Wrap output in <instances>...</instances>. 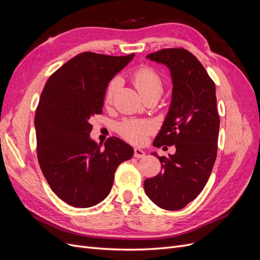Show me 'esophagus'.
<instances>
[{
  "label": "esophagus",
  "mask_w": 260,
  "mask_h": 260,
  "mask_svg": "<svg viewBox=\"0 0 260 260\" xmlns=\"http://www.w3.org/2000/svg\"><path fill=\"white\" fill-rule=\"evenodd\" d=\"M145 156V152L143 151V149L141 148H135V157H137V158H142V157Z\"/></svg>",
  "instance_id": "esophagus-1"
}]
</instances>
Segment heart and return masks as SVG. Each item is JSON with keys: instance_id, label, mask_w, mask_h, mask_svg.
I'll use <instances>...</instances> for the list:
<instances>
[{"instance_id": "heart-1", "label": "heart", "mask_w": 260, "mask_h": 260, "mask_svg": "<svg viewBox=\"0 0 260 260\" xmlns=\"http://www.w3.org/2000/svg\"><path fill=\"white\" fill-rule=\"evenodd\" d=\"M132 81L137 90L143 98L151 94H159L162 92V80L160 76L151 67H140L132 76ZM120 85L119 78H114L109 82L105 91L104 103L112 104L115 93ZM119 135L133 144H143L146 142L147 137L154 131V124L148 120L127 119L117 125Z\"/></svg>"}]
</instances>
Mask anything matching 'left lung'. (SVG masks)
<instances>
[{
	"label": "left lung",
	"mask_w": 260,
	"mask_h": 260,
	"mask_svg": "<svg viewBox=\"0 0 260 260\" xmlns=\"http://www.w3.org/2000/svg\"><path fill=\"white\" fill-rule=\"evenodd\" d=\"M146 58L170 70L171 103L153 144L175 145L176 153L168 157L153 153L162 171L144 181V190L158 207L178 210L203 191L216 160L220 125L216 86L200 60L184 49H164Z\"/></svg>",
	"instance_id": "left-lung-1"
}]
</instances>
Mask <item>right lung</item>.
<instances>
[{
	"instance_id": "obj_1",
	"label": "right lung",
	"mask_w": 260,
	"mask_h": 260,
	"mask_svg": "<svg viewBox=\"0 0 260 260\" xmlns=\"http://www.w3.org/2000/svg\"><path fill=\"white\" fill-rule=\"evenodd\" d=\"M133 56L84 52L44 85L35 117L38 160L52 191L70 206L92 207L106 199L117 167L133 155L116 137L104 148L90 138V119L103 113L109 81Z\"/></svg>"
}]
</instances>
